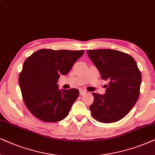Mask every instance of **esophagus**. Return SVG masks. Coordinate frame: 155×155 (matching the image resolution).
<instances>
[{"mask_svg":"<svg viewBox=\"0 0 155 155\" xmlns=\"http://www.w3.org/2000/svg\"><path fill=\"white\" fill-rule=\"evenodd\" d=\"M79 92H80V95H81V96H84V95H85L86 94V91L83 90V89L80 90Z\"/></svg>","mask_w":155,"mask_h":155,"instance_id":"1","label":"esophagus"}]
</instances>
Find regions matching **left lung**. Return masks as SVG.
<instances>
[{"label":"left lung","mask_w":155,"mask_h":155,"mask_svg":"<svg viewBox=\"0 0 155 155\" xmlns=\"http://www.w3.org/2000/svg\"><path fill=\"white\" fill-rule=\"evenodd\" d=\"M86 52L101 79L109 81L106 94L93 93L94 101L89 107L92 116L101 123L117 122L128 114L139 98L142 76L137 63L129 54L115 49Z\"/></svg>","instance_id":"1"}]
</instances>
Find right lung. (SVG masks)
<instances>
[{"label":"right lung","mask_w":155,"mask_h":155,"mask_svg":"<svg viewBox=\"0 0 155 155\" xmlns=\"http://www.w3.org/2000/svg\"><path fill=\"white\" fill-rule=\"evenodd\" d=\"M84 50L42 49L26 59L19 86L27 108L37 118L48 123L62 120L79 96L76 88L60 90L59 76L67 75Z\"/></svg>","instance_id":"right-lung-1"}]
</instances>
